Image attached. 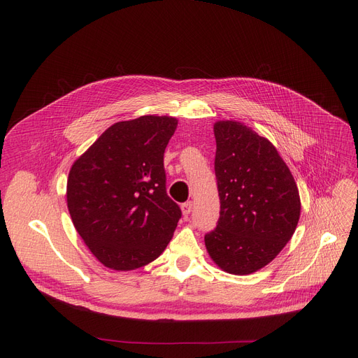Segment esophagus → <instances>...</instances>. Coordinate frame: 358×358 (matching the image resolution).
<instances>
[{
	"mask_svg": "<svg viewBox=\"0 0 358 358\" xmlns=\"http://www.w3.org/2000/svg\"><path fill=\"white\" fill-rule=\"evenodd\" d=\"M181 210H182V215L184 216H189L193 210V201H185L181 204Z\"/></svg>",
	"mask_w": 358,
	"mask_h": 358,
	"instance_id": "esophagus-1",
	"label": "esophagus"
}]
</instances>
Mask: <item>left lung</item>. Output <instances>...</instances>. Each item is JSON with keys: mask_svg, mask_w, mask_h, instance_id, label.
<instances>
[{"mask_svg": "<svg viewBox=\"0 0 358 358\" xmlns=\"http://www.w3.org/2000/svg\"><path fill=\"white\" fill-rule=\"evenodd\" d=\"M213 130L220 216L204 243L223 271L251 274L273 261L294 234L299 190L268 139L232 120L215 123Z\"/></svg>", "mask_w": 358, "mask_h": 358, "instance_id": "8db88e82", "label": "left lung"}]
</instances>
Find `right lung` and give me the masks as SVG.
<instances>
[{"instance_id":"add662e5","label":"right lung","mask_w":358,"mask_h":358,"mask_svg":"<svg viewBox=\"0 0 358 358\" xmlns=\"http://www.w3.org/2000/svg\"><path fill=\"white\" fill-rule=\"evenodd\" d=\"M177 123L168 116L115 123L71 168L66 201L73 227L108 268L143 267L173 238L181 209L166 194L164 152Z\"/></svg>"}]
</instances>
